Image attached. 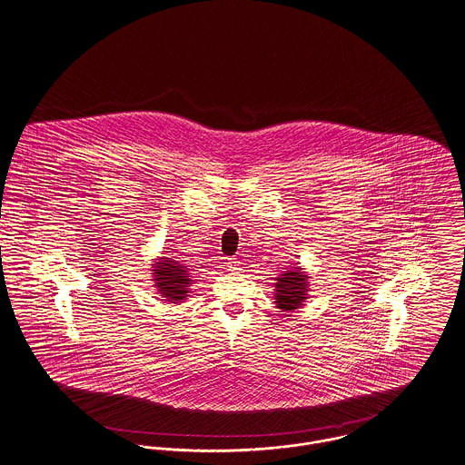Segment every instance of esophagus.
<instances>
[{"instance_id":"esophagus-1","label":"esophagus","mask_w":465,"mask_h":465,"mask_svg":"<svg viewBox=\"0 0 465 465\" xmlns=\"http://www.w3.org/2000/svg\"><path fill=\"white\" fill-rule=\"evenodd\" d=\"M225 266H227V270H229V272H238V270H240V262H238L236 259H232V257H231V259H227Z\"/></svg>"}]
</instances>
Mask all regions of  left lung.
Masks as SVG:
<instances>
[{"label": "left lung", "mask_w": 465, "mask_h": 465, "mask_svg": "<svg viewBox=\"0 0 465 465\" xmlns=\"http://www.w3.org/2000/svg\"><path fill=\"white\" fill-rule=\"evenodd\" d=\"M307 275H303L298 270H290L288 273H282L277 281V293H275V303L282 311H293L298 305H303V298L307 293Z\"/></svg>", "instance_id": "obj_1"}]
</instances>
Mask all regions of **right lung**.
<instances>
[{
    "label": "right lung",
    "instance_id": "obj_1",
    "mask_svg": "<svg viewBox=\"0 0 465 465\" xmlns=\"http://www.w3.org/2000/svg\"><path fill=\"white\" fill-rule=\"evenodd\" d=\"M154 281L160 288V293L167 298V302L177 303L179 300H184L188 292V284L192 282L188 268L179 264L177 261H172L170 257H162V262H156L154 266Z\"/></svg>",
    "mask_w": 465,
    "mask_h": 465
}]
</instances>
